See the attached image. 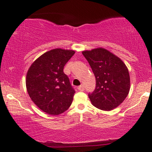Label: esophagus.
Returning a JSON list of instances; mask_svg holds the SVG:
<instances>
[{"label": "esophagus", "instance_id": "1", "mask_svg": "<svg viewBox=\"0 0 152 152\" xmlns=\"http://www.w3.org/2000/svg\"><path fill=\"white\" fill-rule=\"evenodd\" d=\"M77 89L78 90H80V91H83L84 90V86L83 85H80V86L77 87Z\"/></svg>", "mask_w": 152, "mask_h": 152}]
</instances>
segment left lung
<instances>
[{
  "instance_id": "1",
  "label": "left lung",
  "mask_w": 152,
  "mask_h": 152,
  "mask_svg": "<svg viewBox=\"0 0 152 152\" xmlns=\"http://www.w3.org/2000/svg\"><path fill=\"white\" fill-rule=\"evenodd\" d=\"M82 53L89 62L96 80L95 90L88 95L91 103L106 111L117 108L129 95L131 88L130 75L125 63L102 47Z\"/></svg>"
}]
</instances>
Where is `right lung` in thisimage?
<instances>
[{"label": "right lung", "instance_id": "right-lung-1", "mask_svg": "<svg viewBox=\"0 0 152 152\" xmlns=\"http://www.w3.org/2000/svg\"><path fill=\"white\" fill-rule=\"evenodd\" d=\"M75 53L70 49H52L37 58L28 68L26 77L27 92L44 113L59 115L71 105L75 91L63 69Z\"/></svg>", "mask_w": 152, "mask_h": 152}]
</instances>
